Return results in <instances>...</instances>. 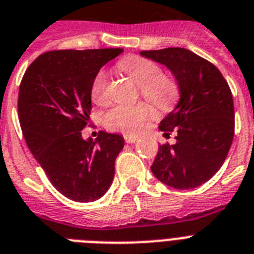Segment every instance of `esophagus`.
<instances>
[{
	"mask_svg": "<svg viewBox=\"0 0 254 254\" xmlns=\"http://www.w3.org/2000/svg\"><path fill=\"white\" fill-rule=\"evenodd\" d=\"M125 141L127 142V144H133V142L137 141V137L131 135H125Z\"/></svg>",
	"mask_w": 254,
	"mask_h": 254,
	"instance_id": "obj_1",
	"label": "esophagus"
}]
</instances>
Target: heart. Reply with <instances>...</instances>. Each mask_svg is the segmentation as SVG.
<instances>
[{
	"label": "heart",
	"instance_id": "heart-1",
	"mask_svg": "<svg viewBox=\"0 0 254 254\" xmlns=\"http://www.w3.org/2000/svg\"><path fill=\"white\" fill-rule=\"evenodd\" d=\"M119 70L128 75L139 84L140 94L156 108L167 110L179 97V84L173 75L161 71L160 64L140 56H128L119 61ZM91 98L94 104L108 101V74L100 70L91 84ZM153 117V109L145 102L133 106L117 105L104 117L105 126L110 129L137 135L144 131Z\"/></svg>",
	"mask_w": 254,
	"mask_h": 254
}]
</instances>
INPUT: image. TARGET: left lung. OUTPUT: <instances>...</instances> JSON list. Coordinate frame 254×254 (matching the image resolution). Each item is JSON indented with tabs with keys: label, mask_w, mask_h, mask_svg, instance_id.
<instances>
[{
	"label": "left lung",
	"mask_w": 254,
	"mask_h": 254,
	"mask_svg": "<svg viewBox=\"0 0 254 254\" xmlns=\"http://www.w3.org/2000/svg\"><path fill=\"white\" fill-rule=\"evenodd\" d=\"M141 56L169 67L179 84L177 108L161 122L177 142L161 144L152 173L178 190H192L210 179L225 162L235 132L231 89L214 64L184 48L142 50Z\"/></svg>",
	"instance_id": "8db88e82"
}]
</instances>
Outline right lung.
I'll list each match as a JSON object with an SVG mask.
<instances>
[{
	"instance_id": "right-lung-1",
	"label": "right lung",
	"mask_w": 254,
	"mask_h": 254,
	"mask_svg": "<svg viewBox=\"0 0 254 254\" xmlns=\"http://www.w3.org/2000/svg\"><path fill=\"white\" fill-rule=\"evenodd\" d=\"M122 52L50 50L29 64L19 85L18 115L27 146L56 190L77 202L104 196L125 145L122 136L105 131L94 141L81 137L94 75Z\"/></svg>"
}]
</instances>
